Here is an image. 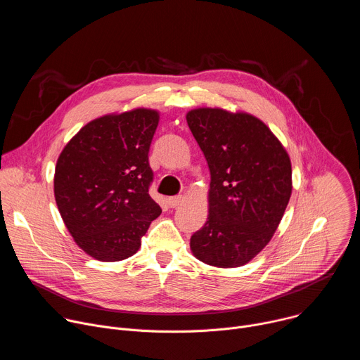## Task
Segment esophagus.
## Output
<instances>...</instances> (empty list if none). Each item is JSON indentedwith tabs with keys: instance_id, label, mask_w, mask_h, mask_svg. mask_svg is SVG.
<instances>
[{
	"instance_id": "34e87169",
	"label": "esophagus",
	"mask_w": 360,
	"mask_h": 360,
	"mask_svg": "<svg viewBox=\"0 0 360 360\" xmlns=\"http://www.w3.org/2000/svg\"><path fill=\"white\" fill-rule=\"evenodd\" d=\"M184 203V196L178 195V196H169L168 198V205L171 208H178Z\"/></svg>"
}]
</instances>
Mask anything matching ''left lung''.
Instances as JSON below:
<instances>
[{"instance_id": "left-lung-1", "label": "left lung", "mask_w": 360, "mask_h": 360, "mask_svg": "<svg viewBox=\"0 0 360 360\" xmlns=\"http://www.w3.org/2000/svg\"><path fill=\"white\" fill-rule=\"evenodd\" d=\"M186 122L211 172L208 219L191 236V250L211 266H242L282 221L292 193L290 158L266 124L248 112L195 108Z\"/></svg>"}]
</instances>
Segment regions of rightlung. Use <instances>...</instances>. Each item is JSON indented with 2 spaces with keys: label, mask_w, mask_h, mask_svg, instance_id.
Returning a JSON list of instances; mask_svg holds the SVG:
<instances>
[{
  "label": "right lung",
  "mask_w": 360,
  "mask_h": 360,
  "mask_svg": "<svg viewBox=\"0 0 360 360\" xmlns=\"http://www.w3.org/2000/svg\"><path fill=\"white\" fill-rule=\"evenodd\" d=\"M160 112L135 108L84 125L60 153L54 195L75 243L101 262L124 261L141 246L161 207L149 195L148 152Z\"/></svg>",
  "instance_id": "right-lung-1"
}]
</instances>
